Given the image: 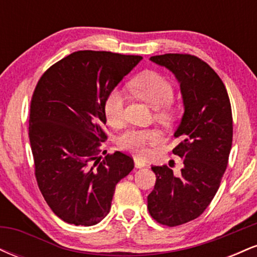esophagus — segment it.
Returning a JSON list of instances; mask_svg holds the SVG:
<instances>
[{
    "label": "esophagus",
    "instance_id": "1",
    "mask_svg": "<svg viewBox=\"0 0 257 257\" xmlns=\"http://www.w3.org/2000/svg\"><path fill=\"white\" fill-rule=\"evenodd\" d=\"M134 162H135V167H137V168H144V167L147 166L146 162L144 161V159H141V158H139V157H135L134 158Z\"/></svg>",
    "mask_w": 257,
    "mask_h": 257
}]
</instances>
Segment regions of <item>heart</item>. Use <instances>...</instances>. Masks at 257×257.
I'll use <instances>...</instances> for the list:
<instances>
[{
  "label": "heart",
  "mask_w": 257,
  "mask_h": 257,
  "mask_svg": "<svg viewBox=\"0 0 257 257\" xmlns=\"http://www.w3.org/2000/svg\"><path fill=\"white\" fill-rule=\"evenodd\" d=\"M129 89L138 98L143 99L155 111V117L163 123L175 119L176 108L173 104L175 89L166 76L153 70H145L138 73L129 82ZM125 98L122 90L113 88L106 94L102 102V111L108 124L119 126L123 122ZM162 141V134L156 128H132L117 139L120 150L139 157L147 155L150 147Z\"/></svg>",
  "instance_id": "1"
}]
</instances>
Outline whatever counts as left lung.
<instances>
[{"label":"left lung","mask_w":257,"mask_h":257,"mask_svg":"<svg viewBox=\"0 0 257 257\" xmlns=\"http://www.w3.org/2000/svg\"><path fill=\"white\" fill-rule=\"evenodd\" d=\"M151 60L176 76L184 98L173 149L184 168L175 175L168 166H152L156 184L147 197L152 219L175 227L200 216L219 190L232 147V108L222 79L202 59L168 53Z\"/></svg>","instance_id":"obj_1"}]
</instances>
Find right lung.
<instances>
[{"instance_id":"right-lung-1","label":"right lung","mask_w":257,"mask_h":257,"mask_svg":"<svg viewBox=\"0 0 257 257\" xmlns=\"http://www.w3.org/2000/svg\"><path fill=\"white\" fill-rule=\"evenodd\" d=\"M143 59L78 51L38 79L29 114L35 176L53 213L67 223L93 226L111 209L114 187L134 168L122 152L107 153L102 102Z\"/></svg>"}]
</instances>
